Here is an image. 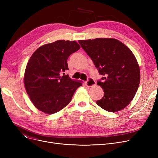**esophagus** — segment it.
<instances>
[{"label": "esophagus", "mask_w": 158, "mask_h": 158, "mask_svg": "<svg viewBox=\"0 0 158 158\" xmlns=\"http://www.w3.org/2000/svg\"><path fill=\"white\" fill-rule=\"evenodd\" d=\"M85 84H86V86H88V87H92V86L95 85L96 82H95V81L94 79H93L92 78L89 77V78H88V79L87 80V81H86Z\"/></svg>", "instance_id": "esophagus-1"}]
</instances>
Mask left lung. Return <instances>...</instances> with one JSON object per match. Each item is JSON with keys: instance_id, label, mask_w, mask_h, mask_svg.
I'll list each match as a JSON object with an SVG mask.
<instances>
[{"instance_id": "1", "label": "left lung", "mask_w": 158, "mask_h": 158, "mask_svg": "<svg viewBox=\"0 0 158 158\" xmlns=\"http://www.w3.org/2000/svg\"><path fill=\"white\" fill-rule=\"evenodd\" d=\"M78 41L103 76L97 85L102 87L104 95L97 101V105L113 113L123 109L133 99L140 81L139 67L133 53L114 38Z\"/></svg>"}]
</instances>
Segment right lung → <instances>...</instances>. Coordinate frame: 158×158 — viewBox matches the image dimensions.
<instances>
[{"label":"right lung","instance_id":"obj_1","mask_svg":"<svg viewBox=\"0 0 158 158\" xmlns=\"http://www.w3.org/2000/svg\"><path fill=\"white\" fill-rule=\"evenodd\" d=\"M80 45L76 41L57 40L37 48L31 56L24 74V86L38 110L53 114L67 106L81 81L61 73L69 70L67 60ZM64 74V73H63Z\"/></svg>","mask_w":158,"mask_h":158}]
</instances>
